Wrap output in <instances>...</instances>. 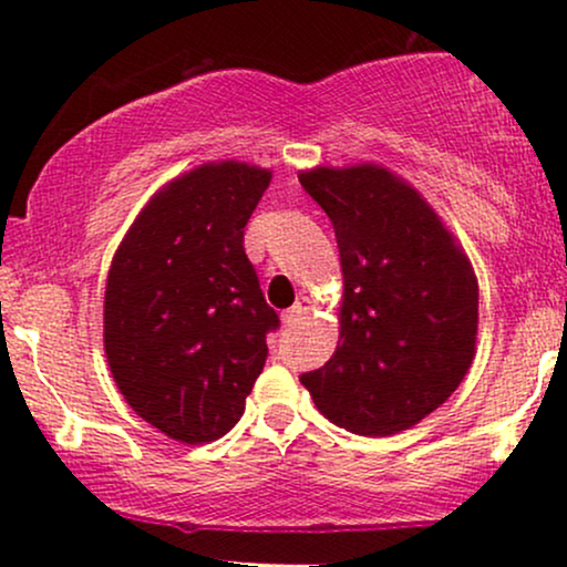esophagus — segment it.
<instances>
[{
  "instance_id": "1",
  "label": "esophagus",
  "mask_w": 567,
  "mask_h": 567,
  "mask_svg": "<svg viewBox=\"0 0 567 567\" xmlns=\"http://www.w3.org/2000/svg\"><path fill=\"white\" fill-rule=\"evenodd\" d=\"M306 315H309V298H298V301L292 303L288 311H285V315H282V320L288 322V324H298V322L303 320Z\"/></svg>"
}]
</instances>
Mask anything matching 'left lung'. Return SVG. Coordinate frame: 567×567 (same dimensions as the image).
<instances>
[{
	"mask_svg": "<svg viewBox=\"0 0 567 567\" xmlns=\"http://www.w3.org/2000/svg\"><path fill=\"white\" fill-rule=\"evenodd\" d=\"M301 186L333 224L343 271L341 341L301 383L336 426L389 437L464 381L477 279L437 213L389 171L317 167Z\"/></svg>",
	"mask_w": 567,
	"mask_h": 567,
	"instance_id": "1",
	"label": "left lung"
}]
</instances>
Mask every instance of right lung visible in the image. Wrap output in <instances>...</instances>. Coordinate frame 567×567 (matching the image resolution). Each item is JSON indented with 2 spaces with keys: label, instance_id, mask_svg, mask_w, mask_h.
Segmentation results:
<instances>
[{
  "label": "right lung",
  "instance_id": "obj_1",
  "mask_svg": "<svg viewBox=\"0 0 567 567\" xmlns=\"http://www.w3.org/2000/svg\"><path fill=\"white\" fill-rule=\"evenodd\" d=\"M271 173L213 162L143 207L116 250L103 343L127 405L167 437L199 445L243 419L279 328L245 252Z\"/></svg>",
  "mask_w": 567,
  "mask_h": 567
}]
</instances>
